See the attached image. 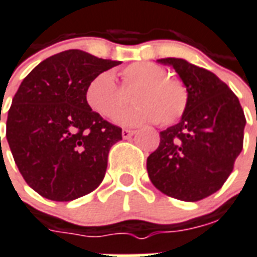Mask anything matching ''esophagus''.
I'll use <instances>...</instances> for the list:
<instances>
[{"label":"esophagus","instance_id":"1","mask_svg":"<svg viewBox=\"0 0 257 257\" xmlns=\"http://www.w3.org/2000/svg\"><path fill=\"white\" fill-rule=\"evenodd\" d=\"M135 135L134 129H122V138L123 139H129L132 138Z\"/></svg>","mask_w":257,"mask_h":257}]
</instances>
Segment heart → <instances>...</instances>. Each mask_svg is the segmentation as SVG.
Returning <instances> with one entry per match:
<instances>
[{"label":"heart","mask_w":257,"mask_h":257,"mask_svg":"<svg viewBox=\"0 0 257 257\" xmlns=\"http://www.w3.org/2000/svg\"><path fill=\"white\" fill-rule=\"evenodd\" d=\"M122 90L136 87L131 100L134 106L119 111L114 121L121 125L159 122L170 125L181 118L189 102V94L180 79L166 75L163 66L140 61L122 70ZM110 72H102L85 88V103L104 118H111L123 104V92Z\"/></svg>","instance_id":"heart-1"}]
</instances>
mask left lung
<instances>
[{"mask_svg": "<svg viewBox=\"0 0 257 257\" xmlns=\"http://www.w3.org/2000/svg\"><path fill=\"white\" fill-rule=\"evenodd\" d=\"M173 66L189 94L180 122L159 134L147 158L154 187L178 200L197 201L219 191L240 155L245 119L240 100L210 70L182 58H161Z\"/></svg>", "mask_w": 257, "mask_h": 257, "instance_id": "left-lung-1", "label": "left lung"}]
</instances>
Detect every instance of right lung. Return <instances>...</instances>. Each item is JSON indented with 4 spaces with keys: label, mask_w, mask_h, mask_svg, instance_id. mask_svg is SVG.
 <instances>
[{
    "label": "right lung",
    "mask_w": 257,
    "mask_h": 257,
    "mask_svg": "<svg viewBox=\"0 0 257 257\" xmlns=\"http://www.w3.org/2000/svg\"><path fill=\"white\" fill-rule=\"evenodd\" d=\"M119 64L73 49L42 61L22 81L8 111L7 140L19 172L41 196L70 201L99 187L122 129L92 111L84 94L95 76Z\"/></svg>",
    "instance_id": "1"
}]
</instances>
